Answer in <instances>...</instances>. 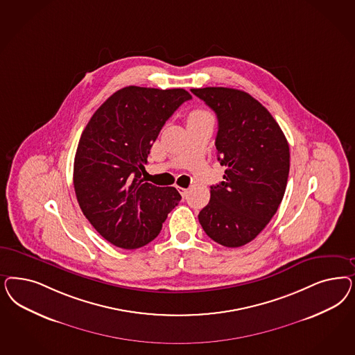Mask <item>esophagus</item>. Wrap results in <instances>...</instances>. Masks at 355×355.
I'll return each instance as SVG.
<instances>
[{
	"label": "esophagus",
	"instance_id": "esophagus-1",
	"mask_svg": "<svg viewBox=\"0 0 355 355\" xmlns=\"http://www.w3.org/2000/svg\"><path fill=\"white\" fill-rule=\"evenodd\" d=\"M178 189H179L180 195L183 196V197H185V196H187V193H188V189H187V188H182V187H178Z\"/></svg>",
	"mask_w": 355,
	"mask_h": 355
}]
</instances>
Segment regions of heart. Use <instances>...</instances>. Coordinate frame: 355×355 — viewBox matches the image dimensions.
Wrapping results in <instances>:
<instances>
[{"instance_id": "heart-1", "label": "heart", "mask_w": 355, "mask_h": 355, "mask_svg": "<svg viewBox=\"0 0 355 355\" xmlns=\"http://www.w3.org/2000/svg\"><path fill=\"white\" fill-rule=\"evenodd\" d=\"M205 114H207L205 111H193V112L189 114L188 119H196V117H201V116H205Z\"/></svg>"}]
</instances>
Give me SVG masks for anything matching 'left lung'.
Returning <instances> with one entry per match:
<instances>
[{
    "label": "left lung",
    "mask_w": 355,
    "mask_h": 355,
    "mask_svg": "<svg viewBox=\"0 0 355 355\" xmlns=\"http://www.w3.org/2000/svg\"><path fill=\"white\" fill-rule=\"evenodd\" d=\"M191 92L218 119V160L227 170L210 187L198 220L218 244L236 248L253 241L270 222L286 191L290 151L275 117L248 92L229 87Z\"/></svg>",
    "instance_id": "obj_1"
}]
</instances>
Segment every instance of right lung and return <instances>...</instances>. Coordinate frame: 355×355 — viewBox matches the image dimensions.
<instances>
[{"label":"right lung","instance_id":"obj_1","mask_svg":"<svg viewBox=\"0 0 355 355\" xmlns=\"http://www.w3.org/2000/svg\"><path fill=\"white\" fill-rule=\"evenodd\" d=\"M192 95L128 86L112 94L82 132L73 183L85 217L105 241L136 250L154 241L182 200L173 187L142 179L160 129Z\"/></svg>","mask_w":355,"mask_h":355}]
</instances>
